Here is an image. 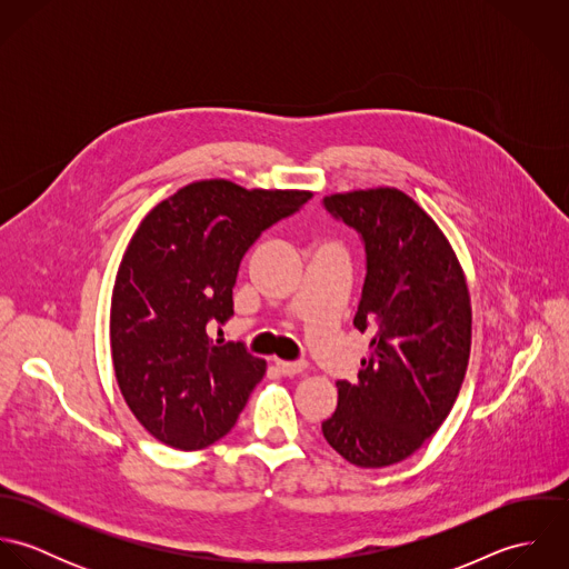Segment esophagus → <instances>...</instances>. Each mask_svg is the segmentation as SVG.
Wrapping results in <instances>:
<instances>
[{"label": "esophagus", "mask_w": 569, "mask_h": 569, "mask_svg": "<svg viewBox=\"0 0 569 569\" xmlns=\"http://www.w3.org/2000/svg\"><path fill=\"white\" fill-rule=\"evenodd\" d=\"M276 368L284 377H293V375H300L307 368V363L305 361H282V359H276Z\"/></svg>", "instance_id": "1"}]
</instances>
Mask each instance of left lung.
Returning a JSON list of instances; mask_svg holds the SVG:
<instances>
[{"label":"left lung","instance_id":"1","mask_svg":"<svg viewBox=\"0 0 569 569\" xmlns=\"http://www.w3.org/2000/svg\"><path fill=\"white\" fill-rule=\"evenodd\" d=\"M361 234L366 282L355 328L370 332L357 383L337 381L326 442L350 465L390 467L442 425L471 352V298L456 251L433 219L397 188L325 197Z\"/></svg>","mask_w":569,"mask_h":569}]
</instances>
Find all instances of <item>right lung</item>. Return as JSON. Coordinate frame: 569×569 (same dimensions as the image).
<instances>
[{
	"label": "right lung",
	"instance_id": "obj_1",
	"mask_svg": "<svg viewBox=\"0 0 569 569\" xmlns=\"http://www.w3.org/2000/svg\"><path fill=\"white\" fill-rule=\"evenodd\" d=\"M311 197L206 179L163 199L136 230L111 296V359L127 406L163 445L197 451L234 427L267 363L210 330L234 316L244 251Z\"/></svg>",
	"mask_w": 569,
	"mask_h": 569
}]
</instances>
